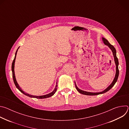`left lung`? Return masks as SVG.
<instances>
[{
  "label": "left lung",
  "mask_w": 129,
  "mask_h": 129,
  "mask_svg": "<svg viewBox=\"0 0 129 129\" xmlns=\"http://www.w3.org/2000/svg\"><path fill=\"white\" fill-rule=\"evenodd\" d=\"M102 40L104 42V43L107 45L109 48L110 49H111L112 51V53H113V57H114V61H115V65H116V73H115V78L113 81V82H112V83L110 84L106 89H105L104 91H102V92H87V91H83L82 90H81L77 86L76 84V82L75 83V86H76V88L77 89V90L79 92L82 94H84V95H99V94H103L105 92H107L108 91H109V90L111 89L112 87H113V86L115 85V84L116 83V82H117V79H118V76H119V70H118V64H119V63H118V60L116 57V49L115 48H114V47L111 44H110V43L108 42V41L102 37Z\"/></svg>",
  "instance_id": "1"
}]
</instances>
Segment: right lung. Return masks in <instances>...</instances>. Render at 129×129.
I'll return each instance as SVG.
<instances>
[{
    "label": "right lung",
    "instance_id": "right-lung-1",
    "mask_svg": "<svg viewBox=\"0 0 129 129\" xmlns=\"http://www.w3.org/2000/svg\"><path fill=\"white\" fill-rule=\"evenodd\" d=\"M19 47L18 48V49H17L16 50V52L15 53V58H14V59L13 61V63H12V75H13V81H14V84L16 87V88L19 90L21 92H22V93H23L24 94H25V95L26 96H28L30 98H36V99H46V98H49V97H51L55 93H56V92L57 91V84L56 85V87H55L54 88V89L52 91V92H50V93L49 94H46V95H41V96H36V95H31V94H29L28 93H25V92H24L22 89L20 87V86H19V85H18L17 81H16V78H15V71H14V67H15V60H16V54H17V52L18 50V49H19Z\"/></svg>",
    "mask_w": 129,
    "mask_h": 129
}]
</instances>
